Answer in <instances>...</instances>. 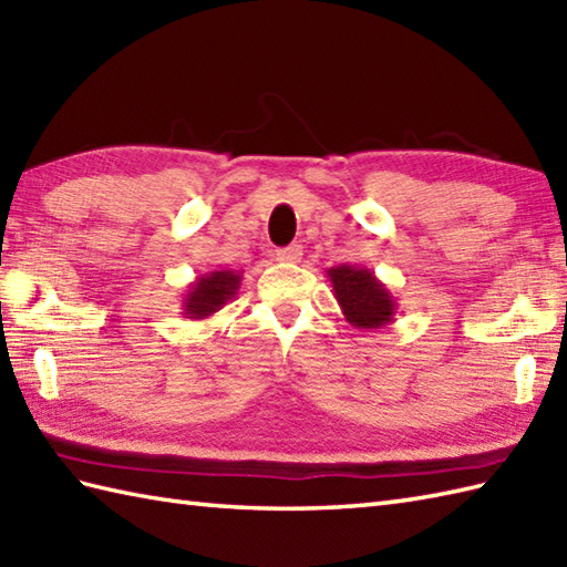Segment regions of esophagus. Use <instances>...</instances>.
Returning a JSON list of instances; mask_svg holds the SVG:
<instances>
[{"mask_svg": "<svg viewBox=\"0 0 567 567\" xmlns=\"http://www.w3.org/2000/svg\"><path fill=\"white\" fill-rule=\"evenodd\" d=\"M275 260L282 262V265L299 262V260H302V246L292 244V246H287V248H277L275 250Z\"/></svg>", "mask_w": 567, "mask_h": 567, "instance_id": "34e87169", "label": "esophagus"}]
</instances>
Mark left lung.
Returning a JSON list of instances; mask_svg holds the SVG:
<instances>
[{
  "instance_id": "1",
  "label": "left lung",
  "mask_w": 567,
  "mask_h": 567,
  "mask_svg": "<svg viewBox=\"0 0 567 567\" xmlns=\"http://www.w3.org/2000/svg\"><path fill=\"white\" fill-rule=\"evenodd\" d=\"M346 321L355 329H384L396 315V299L375 272L358 265H336L327 270Z\"/></svg>"
}]
</instances>
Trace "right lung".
<instances>
[{"label": "right lung", "instance_id": "obj_1", "mask_svg": "<svg viewBox=\"0 0 567 567\" xmlns=\"http://www.w3.org/2000/svg\"><path fill=\"white\" fill-rule=\"evenodd\" d=\"M244 275L236 270H212L197 277L183 295V315L185 319L202 321L214 317L236 297Z\"/></svg>", "mask_w": 567, "mask_h": 567}]
</instances>
